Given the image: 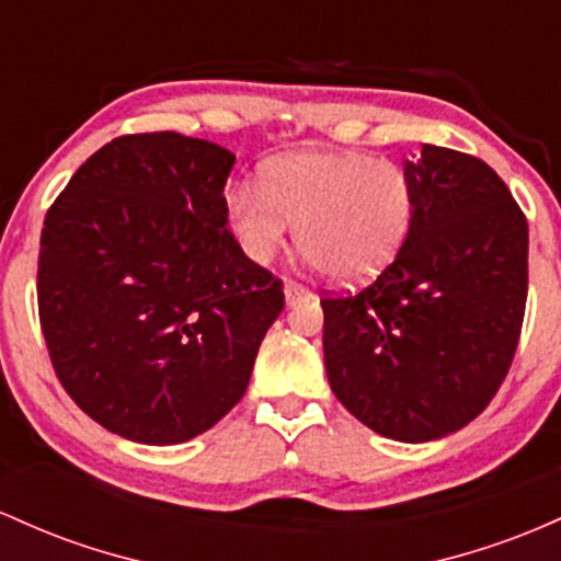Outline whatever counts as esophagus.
Listing matches in <instances>:
<instances>
[{
	"mask_svg": "<svg viewBox=\"0 0 561 561\" xmlns=\"http://www.w3.org/2000/svg\"><path fill=\"white\" fill-rule=\"evenodd\" d=\"M314 294L310 288H305L301 283H294V280H286V305L288 307H297L301 301H310Z\"/></svg>",
	"mask_w": 561,
	"mask_h": 561,
	"instance_id": "1",
	"label": "esophagus"
}]
</instances>
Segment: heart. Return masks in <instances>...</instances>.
Segmentation results:
<instances>
[{
	"label": "heart",
	"instance_id": "heart-1",
	"mask_svg": "<svg viewBox=\"0 0 561 561\" xmlns=\"http://www.w3.org/2000/svg\"><path fill=\"white\" fill-rule=\"evenodd\" d=\"M413 214L408 174L363 153L299 150L264 163L260 185L228 191V222L249 260H273L294 225L305 260L336 283H365L389 267Z\"/></svg>",
	"mask_w": 561,
	"mask_h": 561
}]
</instances>
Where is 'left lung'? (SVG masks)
Segmentation results:
<instances>
[{"mask_svg": "<svg viewBox=\"0 0 561 561\" xmlns=\"http://www.w3.org/2000/svg\"><path fill=\"white\" fill-rule=\"evenodd\" d=\"M392 264L323 297L325 374L368 430L430 443L474 421L512 368L527 301V219L488 163L424 145Z\"/></svg>", "mask_w": 561, "mask_h": 561, "instance_id": "8db88e82", "label": "left lung"}]
</instances>
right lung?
Instances as JSON below:
<instances>
[{"mask_svg":"<svg viewBox=\"0 0 561 561\" xmlns=\"http://www.w3.org/2000/svg\"><path fill=\"white\" fill-rule=\"evenodd\" d=\"M230 150L178 131L92 153L44 217L36 297L71 400L145 445L211 430L247 392L283 283L228 230Z\"/></svg>","mask_w":561,"mask_h":561,"instance_id":"right-lung-1","label":"right lung"}]
</instances>
